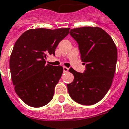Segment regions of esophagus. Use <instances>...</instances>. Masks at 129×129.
Here are the masks:
<instances>
[{
  "instance_id": "34e87169",
  "label": "esophagus",
  "mask_w": 129,
  "mask_h": 129,
  "mask_svg": "<svg viewBox=\"0 0 129 129\" xmlns=\"http://www.w3.org/2000/svg\"><path fill=\"white\" fill-rule=\"evenodd\" d=\"M63 72H68L69 71V68H66V67H63Z\"/></svg>"
}]
</instances>
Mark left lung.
Listing matches in <instances>:
<instances>
[{"label":"left lung","mask_w":129,"mask_h":129,"mask_svg":"<svg viewBox=\"0 0 129 129\" xmlns=\"http://www.w3.org/2000/svg\"><path fill=\"white\" fill-rule=\"evenodd\" d=\"M78 43L86 69L82 73L69 69L74 80L67 84L73 100L83 105L100 101L110 88L117 60L116 45L112 38L99 27L77 28L69 32Z\"/></svg>","instance_id":"left-lung-1"}]
</instances>
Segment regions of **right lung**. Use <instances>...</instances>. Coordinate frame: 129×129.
Returning a JSON list of instances; mask_svg holds the SVG:
<instances>
[{
    "label": "right lung",
    "instance_id": "add662e5",
    "mask_svg": "<svg viewBox=\"0 0 129 129\" xmlns=\"http://www.w3.org/2000/svg\"><path fill=\"white\" fill-rule=\"evenodd\" d=\"M69 32L68 28L30 29L15 42L10 59L11 77L15 93L28 106L41 107L52 100L63 68L46 65V59L49 54L54 56Z\"/></svg>",
    "mask_w": 129,
    "mask_h": 129
}]
</instances>
